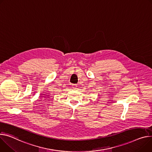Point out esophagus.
Instances as JSON below:
<instances>
[{"label": "esophagus", "mask_w": 152, "mask_h": 152, "mask_svg": "<svg viewBox=\"0 0 152 152\" xmlns=\"http://www.w3.org/2000/svg\"><path fill=\"white\" fill-rule=\"evenodd\" d=\"M77 87V84H72V87L74 88V89H76V88Z\"/></svg>", "instance_id": "esophagus-1"}]
</instances>
